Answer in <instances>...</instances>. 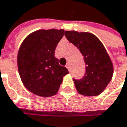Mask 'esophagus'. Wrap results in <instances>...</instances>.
I'll return each instance as SVG.
<instances>
[{
    "instance_id": "1",
    "label": "esophagus",
    "mask_w": 127,
    "mask_h": 127,
    "mask_svg": "<svg viewBox=\"0 0 127 127\" xmlns=\"http://www.w3.org/2000/svg\"><path fill=\"white\" fill-rule=\"evenodd\" d=\"M66 68L68 69V71H70V70H71V67H70V64H67Z\"/></svg>"
}]
</instances>
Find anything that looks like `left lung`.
Returning a JSON list of instances; mask_svg holds the SVG:
<instances>
[{"label":"left lung","mask_w":127,"mask_h":127,"mask_svg":"<svg viewBox=\"0 0 127 127\" xmlns=\"http://www.w3.org/2000/svg\"><path fill=\"white\" fill-rule=\"evenodd\" d=\"M68 41L80 51L86 65V73L82 79H73L76 89L86 96H98L111 80L114 68L110 57L102 43L90 33L65 31Z\"/></svg>","instance_id":"left-lung-1"}]
</instances>
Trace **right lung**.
<instances>
[{"mask_svg":"<svg viewBox=\"0 0 127 127\" xmlns=\"http://www.w3.org/2000/svg\"><path fill=\"white\" fill-rule=\"evenodd\" d=\"M64 30H38L29 35L21 43L18 54V68L23 85L37 96L55 95L68 73L55 57L57 44Z\"/></svg>","mask_w":127,"mask_h":127,"instance_id":"obj_1","label":"right lung"}]
</instances>
